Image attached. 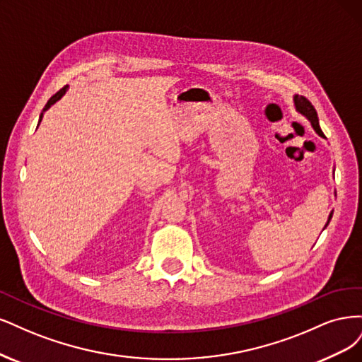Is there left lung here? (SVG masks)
<instances>
[{
    "mask_svg": "<svg viewBox=\"0 0 362 362\" xmlns=\"http://www.w3.org/2000/svg\"><path fill=\"white\" fill-rule=\"evenodd\" d=\"M293 100H295L296 111H298V112H300L302 115H305V117L310 120L311 126L314 127V131H316L320 136H323V138H325V135H323V132H322V129H320V126H319V117H317V112H316V110H314V107L311 105V102H310L307 98H304V96H298V95L293 98ZM331 218H332V212L329 214L328 223H326V226H325V227H328Z\"/></svg>",
    "mask_w": 362,
    "mask_h": 362,
    "instance_id": "obj_1",
    "label": "left lung"
}]
</instances>
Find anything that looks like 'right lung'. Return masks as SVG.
Returning <instances> with one entry per match:
<instances>
[{
	"label": "right lung",
	"mask_w": 362,
	"mask_h": 362,
	"mask_svg": "<svg viewBox=\"0 0 362 362\" xmlns=\"http://www.w3.org/2000/svg\"><path fill=\"white\" fill-rule=\"evenodd\" d=\"M67 88H69V86H64V87H63V88H62L60 91H57V93H55V95H54V96H52V98H51V99L48 100V103H46V105H45V108H43V112H45L46 110H48V108H51V105H54V103H55V102H57L58 99H62V96L64 95V93H66V90H67ZM43 112L40 114V119H39V123L42 122V117H43Z\"/></svg>",
	"instance_id": "right-lung-1"
}]
</instances>
